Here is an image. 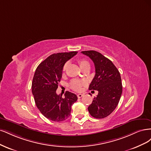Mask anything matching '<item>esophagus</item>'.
Wrapping results in <instances>:
<instances>
[{"instance_id":"obj_1","label":"esophagus","mask_w":151,"mask_h":151,"mask_svg":"<svg viewBox=\"0 0 151 151\" xmlns=\"http://www.w3.org/2000/svg\"><path fill=\"white\" fill-rule=\"evenodd\" d=\"M83 96V94H81V93H79V94H78L77 95V96H78V98H81V97Z\"/></svg>"}]
</instances>
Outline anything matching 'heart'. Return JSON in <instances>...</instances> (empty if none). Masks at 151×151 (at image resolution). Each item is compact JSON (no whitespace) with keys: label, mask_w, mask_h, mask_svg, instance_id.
<instances>
[{"label":"heart","mask_w":151,"mask_h":151,"mask_svg":"<svg viewBox=\"0 0 151 151\" xmlns=\"http://www.w3.org/2000/svg\"><path fill=\"white\" fill-rule=\"evenodd\" d=\"M78 63L81 69H83L86 67H90V63L88 61H87L85 59H80L78 60ZM68 66V63H65V65L63 66V72H65ZM85 85V81H80L78 80H73L70 83V87L71 88L74 90L75 91H80L81 88V86Z\"/></svg>","instance_id":"heart-1"}]
</instances>
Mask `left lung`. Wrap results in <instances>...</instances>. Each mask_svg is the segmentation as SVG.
Masks as SVG:
<instances>
[{
    "label": "left lung",
    "mask_w": 151,
    "mask_h": 151,
    "mask_svg": "<svg viewBox=\"0 0 151 151\" xmlns=\"http://www.w3.org/2000/svg\"><path fill=\"white\" fill-rule=\"evenodd\" d=\"M81 53L88 56L95 67V75L88 89L99 91L88 107V111L94 118H105L115 109L122 93L120 73L113 63L101 53L93 50Z\"/></svg>",
    "instance_id": "1"
}]
</instances>
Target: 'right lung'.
<instances>
[{
	"instance_id": "obj_1",
	"label": "right lung",
	"mask_w": 151,
	"mask_h": 151,
	"mask_svg": "<svg viewBox=\"0 0 151 151\" xmlns=\"http://www.w3.org/2000/svg\"><path fill=\"white\" fill-rule=\"evenodd\" d=\"M77 51L55 53L47 57L37 67L32 82V92L37 109L50 120L64 121L69 117L71 105L77 96L66 91L65 98L57 95L65 63L77 54Z\"/></svg>"
}]
</instances>
